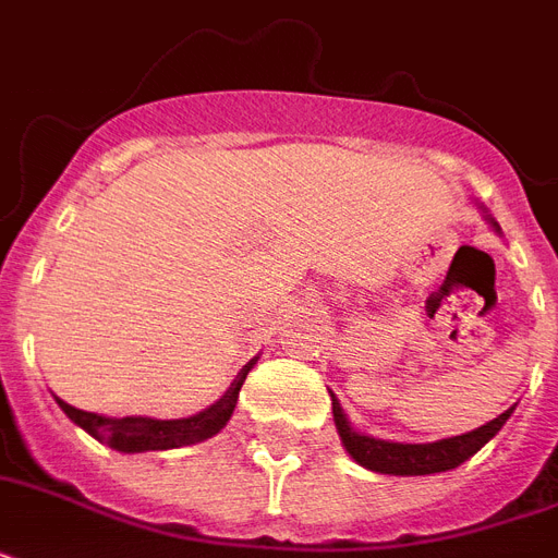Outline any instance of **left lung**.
<instances>
[{
    "mask_svg": "<svg viewBox=\"0 0 558 558\" xmlns=\"http://www.w3.org/2000/svg\"><path fill=\"white\" fill-rule=\"evenodd\" d=\"M515 405L510 411H504L501 416H495L493 423L481 425L475 432L460 434V437H449L440 442H388L373 440L350 428L348 416L341 411L339 399L332 397V416H336V428L344 442V449L350 451V458L362 463V466L381 472V475H434V472H449L458 469L463 460L484 449L486 442L493 440L495 434L501 432L504 423L510 420Z\"/></svg>",
    "mask_w": 558,
    "mask_h": 558,
    "instance_id": "obj_1",
    "label": "left lung"
}]
</instances>
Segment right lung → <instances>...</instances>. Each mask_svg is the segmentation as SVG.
I'll return each instance as SVG.
<instances>
[{
	"label": "right lung",
	"mask_w": 558,
	"mask_h": 558,
	"mask_svg": "<svg viewBox=\"0 0 558 558\" xmlns=\"http://www.w3.org/2000/svg\"><path fill=\"white\" fill-rule=\"evenodd\" d=\"M254 365V362H252ZM252 365H245L243 373L236 376L234 385L228 388V393L219 399L217 405H210L208 411H202L187 420H150V416H98L92 411H81V408L69 405L57 397L65 416L77 423L83 432H89L95 440L107 442L109 449L118 451H161V449H179V446H191V442H202L214 437L222 425L231 420L243 388L245 376L252 371Z\"/></svg>",
	"instance_id": "add662e5"
}]
</instances>
